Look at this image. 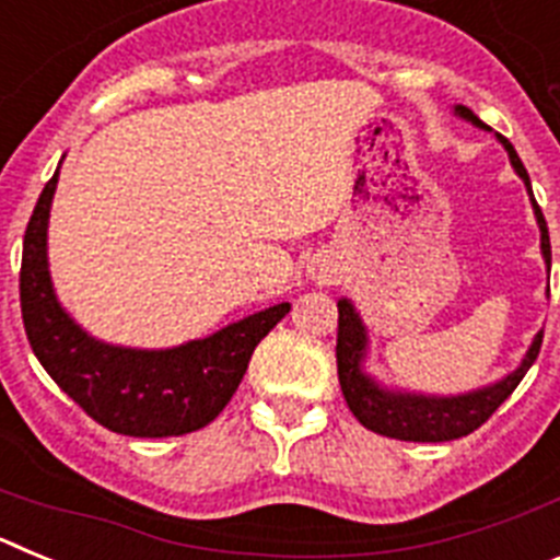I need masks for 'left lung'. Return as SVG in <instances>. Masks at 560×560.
I'll return each instance as SVG.
<instances>
[{
	"mask_svg": "<svg viewBox=\"0 0 560 560\" xmlns=\"http://www.w3.org/2000/svg\"><path fill=\"white\" fill-rule=\"evenodd\" d=\"M457 114H463L465 120H471L474 126L485 128V122L479 120L471 108L457 106ZM499 142L508 148V156H511V165L516 167V173L527 185L530 192L533 210H536L538 226H541V252L544 260H547V269L552 266V249H550V232H547V221H544L541 207L536 205L530 190V176L524 171L522 160H518L516 148L504 140L499 133ZM339 308V330H336V370H339V384L341 395L348 400L350 412L355 415L361 427L370 429L375 434H384V438L395 440H409V443H446V440H457L471 434L474 429H479L485 420L491 418L504 400L511 398L513 389L518 387V381L524 378V373L533 368V361L538 359V350H541L544 330H538V336L533 339L530 350L524 355L522 368L516 373H511L508 378H502L493 387H485L479 393L459 395V398H427V395H400V393H387L381 389L375 381H370L368 375L361 373V359H364V328H361L359 314L353 311V305L348 300H339L336 303Z\"/></svg>",
	"mask_w": 560,
	"mask_h": 560,
	"instance_id": "obj_1",
	"label": "left lung"
}]
</instances>
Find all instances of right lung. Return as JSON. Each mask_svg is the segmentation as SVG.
I'll list each match as a JSON object with an SVG mask.
<instances>
[{"mask_svg": "<svg viewBox=\"0 0 560 560\" xmlns=\"http://www.w3.org/2000/svg\"><path fill=\"white\" fill-rule=\"evenodd\" d=\"M56 176L44 185L24 230L19 300L24 334L49 378L108 432L176 438L219 418L249 359L291 305L280 303L173 350L112 348L83 334L58 305L47 271V219Z\"/></svg>", "mask_w": 560, "mask_h": 560, "instance_id": "right-lung-1", "label": "right lung"}]
</instances>
